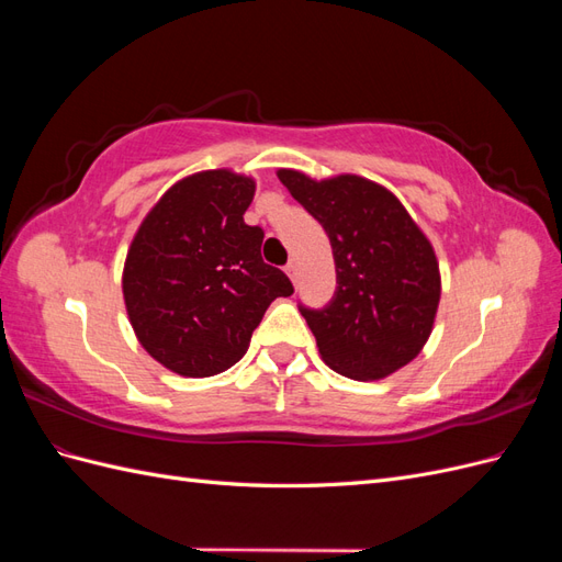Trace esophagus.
<instances>
[{"instance_id":"obj_1","label":"esophagus","mask_w":562,"mask_h":562,"mask_svg":"<svg viewBox=\"0 0 562 562\" xmlns=\"http://www.w3.org/2000/svg\"><path fill=\"white\" fill-rule=\"evenodd\" d=\"M285 274L291 277V281H293V283H297V265H295V260H291V262L285 265Z\"/></svg>"}]
</instances>
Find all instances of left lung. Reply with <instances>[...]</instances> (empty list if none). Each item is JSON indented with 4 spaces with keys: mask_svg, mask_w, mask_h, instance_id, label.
Wrapping results in <instances>:
<instances>
[{
    "mask_svg": "<svg viewBox=\"0 0 562 562\" xmlns=\"http://www.w3.org/2000/svg\"><path fill=\"white\" fill-rule=\"evenodd\" d=\"M279 180L326 229L337 288L321 310L300 304L321 359L351 380H382L427 342L440 300L434 248L403 203L359 176L312 180L281 168Z\"/></svg>",
    "mask_w": 562,
    "mask_h": 562,
    "instance_id": "8db88e82",
    "label": "left lung"
}]
</instances>
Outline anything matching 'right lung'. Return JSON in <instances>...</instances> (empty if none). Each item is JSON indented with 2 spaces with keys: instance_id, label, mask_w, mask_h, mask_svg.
<instances>
[{
  "instance_id": "obj_1",
  "label": "right lung",
  "mask_w": 562,
  "mask_h": 562,
  "mask_svg": "<svg viewBox=\"0 0 562 562\" xmlns=\"http://www.w3.org/2000/svg\"><path fill=\"white\" fill-rule=\"evenodd\" d=\"M250 178L203 171L176 182L135 234L124 265L131 326L151 359L184 378L232 368L267 307L293 295L262 260V227L244 223Z\"/></svg>"
}]
</instances>
